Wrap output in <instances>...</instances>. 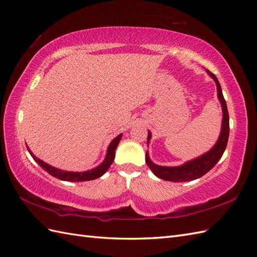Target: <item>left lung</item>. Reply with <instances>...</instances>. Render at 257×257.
I'll return each mask as SVG.
<instances>
[{"label":"left lung","mask_w":257,"mask_h":257,"mask_svg":"<svg viewBox=\"0 0 257 257\" xmlns=\"http://www.w3.org/2000/svg\"><path fill=\"white\" fill-rule=\"evenodd\" d=\"M206 72L215 81L216 88H217V97H219L220 102L222 105L223 119H222V129H221L220 137L217 139V143L215 144V146L213 147L210 151H207L206 154L196 158V159L185 162L184 165L179 166V167L158 166L150 160L149 154L148 151H147L146 163L148 165V167L151 169V171L154 172L158 178L166 180V181L185 182V181H192V180L201 178L216 165L217 161L221 159V157L225 151L227 140H228V134H230V122H228V119L230 118H228L226 101L224 99V97H223L221 85L219 83V80H217L216 76L214 74H212L210 70L206 69ZM150 138H151V133L148 132V139H147L148 145H149Z\"/></svg>","instance_id":"left-lung-1"}]
</instances>
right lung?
Instances as JSON below:
<instances>
[{
  "label": "right lung",
  "mask_w": 257,
  "mask_h": 257,
  "mask_svg": "<svg viewBox=\"0 0 257 257\" xmlns=\"http://www.w3.org/2000/svg\"><path fill=\"white\" fill-rule=\"evenodd\" d=\"M121 137H122V134H120L111 141L107 149V155H106L105 160H103L99 166L94 168V169H91V170L84 171V172H70V171H64V170H61V169L54 168L50 165H47V163H45L44 161H42L41 159H38L37 157L33 155V152L30 150L29 147L27 146L26 147H27V149H29V152L31 154V156L33 157V159H34L38 163V165L44 169L45 171L50 173L51 176L55 177L59 180H63V181L81 182V181H89V180H95L97 178H99L108 170L109 167H110L111 163L113 162L114 151H116L117 146L119 145V141H120V139H121Z\"/></svg>",
  "instance_id": "obj_1"
}]
</instances>
